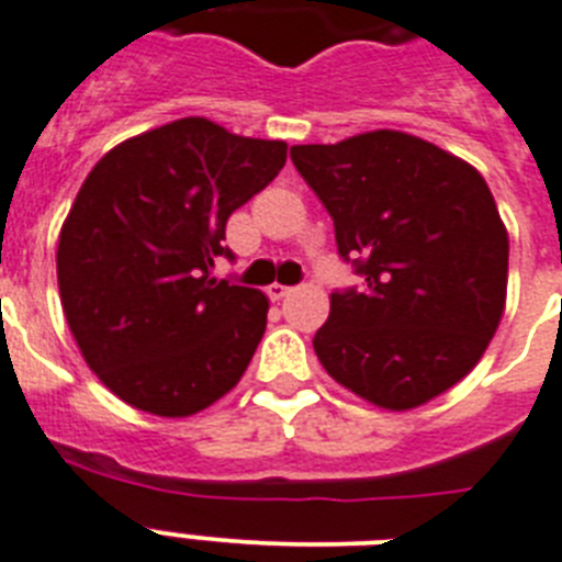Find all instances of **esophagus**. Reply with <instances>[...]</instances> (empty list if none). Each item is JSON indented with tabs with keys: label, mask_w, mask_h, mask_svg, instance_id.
<instances>
[{
	"label": "esophagus",
	"mask_w": 562,
	"mask_h": 562,
	"mask_svg": "<svg viewBox=\"0 0 562 562\" xmlns=\"http://www.w3.org/2000/svg\"><path fill=\"white\" fill-rule=\"evenodd\" d=\"M286 292H290V286L278 284V281H276V284L267 286V295H270L272 301H281V299H284V295H286Z\"/></svg>",
	"instance_id": "1"
}]
</instances>
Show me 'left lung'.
<instances>
[{
  "instance_id": "1",
  "label": "left lung",
  "mask_w": 562,
  "mask_h": 562,
  "mask_svg": "<svg viewBox=\"0 0 562 562\" xmlns=\"http://www.w3.org/2000/svg\"><path fill=\"white\" fill-rule=\"evenodd\" d=\"M290 157L364 290L333 292L313 347L341 387L414 411L462 382L505 313L508 229L480 171L416 134L375 128Z\"/></svg>"
}]
</instances>
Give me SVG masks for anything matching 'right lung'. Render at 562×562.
Listing matches in <instances>:
<instances>
[{
  "mask_svg": "<svg viewBox=\"0 0 562 562\" xmlns=\"http://www.w3.org/2000/svg\"><path fill=\"white\" fill-rule=\"evenodd\" d=\"M286 164L284 140L183 117L117 143L59 229V301L97 379L183 419L240 382L267 330L261 290L212 276L229 215Z\"/></svg>",
  "mask_w": 562,
  "mask_h": 562,
  "instance_id": "right-lung-1",
  "label": "right lung"
}]
</instances>
